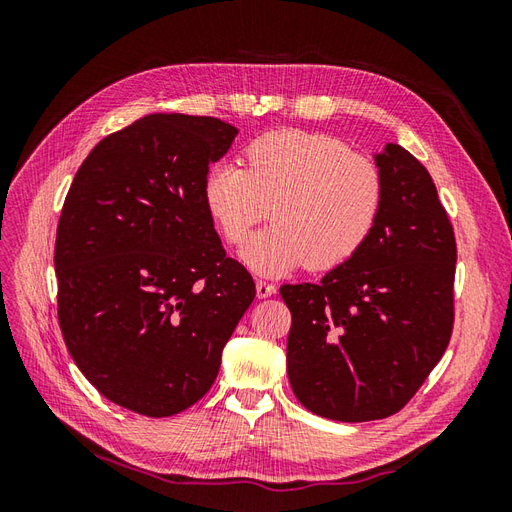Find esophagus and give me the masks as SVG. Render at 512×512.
Here are the masks:
<instances>
[{"mask_svg": "<svg viewBox=\"0 0 512 512\" xmlns=\"http://www.w3.org/2000/svg\"><path fill=\"white\" fill-rule=\"evenodd\" d=\"M256 294H258V299H267V297H271V294H275V286L265 282V280H258L256 282Z\"/></svg>", "mask_w": 512, "mask_h": 512, "instance_id": "1", "label": "esophagus"}]
</instances>
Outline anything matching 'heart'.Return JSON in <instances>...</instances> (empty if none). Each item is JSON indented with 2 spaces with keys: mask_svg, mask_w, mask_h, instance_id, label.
I'll return each instance as SVG.
<instances>
[{
  "mask_svg": "<svg viewBox=\"0 0 512 512\" xmlns=\"http://www.w3.org/2000/svg\"><path fill=\"white\" fill-rule=\"evenodd\" d=\"M247 170L215 162L203 181L205 209L224 239L245 241L271 207L273 224L239 258L258 275L344 265L369 239L384 205L378 166L329 134L275 130L245 149Z\"/></svg>",
  "mask_w": 512,
  "mask_h": 512,
  "instance_id": "obj_1",
  "label": "heart"
}]
</instances>
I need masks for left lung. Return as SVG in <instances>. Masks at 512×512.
Segmentation results:
<instances>
[{"label": "left lung", "mask_w": 512, "mask_h": 512, "mask_svg": "<svg viewBox=\"0 0 512 512\" xmlns=\"http://www.w3.org/2000/svg\"><path fill=\"white\" fill-rule=\"evenodd\" d=\"M374 162L384 205L365 245L318 284L280 288L292 314V391L307 410L342 423L404 408L453 331L457 247L436 185L395 143Z\"/></svg>", "instance_id": "1"}]
</instances>
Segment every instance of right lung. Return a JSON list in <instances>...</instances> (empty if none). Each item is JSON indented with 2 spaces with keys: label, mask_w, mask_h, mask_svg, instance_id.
I'll return each mask as SVG.
<instances>
[{
  "label": "right lung",
  "mask_w": 512,
  "mask_h": 512,
  "mask_svg": "<svg viewBox=\"0 0 512 512\" xmlns=\"http://www.w3.org/2000/svg\"><path fill=\"white\" fill-rule=\"evenodd\" d=\"M239 130L215 117L145 115L100 141L57 226L59 327L83 376L151 418L203 397L256 297L205 209L209 164Z\"/></svg>",
  "instance_id": "obj_1"
}]
</instances>
